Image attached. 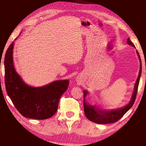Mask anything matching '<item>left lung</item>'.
<instances>
[{"mask_svg": "<svg viewBox=\"0 0 146 146\" xmlns=\"http://www.w3.org/2000/svg\"><path fill=\"white\" fill-rule=\"evenodd\" d=\"M127 44L130 46L135 48V46L130 39L128 38L127 40ZM137 53L140 62V71L138 73V76L136 81L135 87H134V91L132 94L131 99L128 104L125 106H123L122 108H117V109H112V110H102L97 108V106L90 105L87 103L86 100V97L88 95V91L84 90V113L86 117H87L88 119L93 122L99 123V124H107V123H111L116 122L118 120H120L125 113H126L129 109L132 107L133 104L135 102L136 97H137V93L138 91V84H139L140 76L142 73V63L141 59L139 53L137 50Z\"/></svg>", "mask_w": 146, "mask_h": 146, "instance_id": "left-lung-1", "label": "left lung"}]
</instances>
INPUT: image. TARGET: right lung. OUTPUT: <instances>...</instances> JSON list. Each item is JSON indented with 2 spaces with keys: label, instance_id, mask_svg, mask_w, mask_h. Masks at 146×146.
Instances as JSON below:
<instances>
[{
  "label": "right lung",
  "instance_id": "right-lung-1",
  "mask_svg": "<svg viewBox=\"0 0 146 146\" xmlns=\"http://www.w3.org/2000/svg\"><path fill=\"white\" fill-rule=\"evenodd\" d=\"M14 42L6 51L4 58L5 86L12 102L24 117L45 120L55 114L59 100L67 90L68 80H56L39 88L29 86L16 72L13 66Z\"/></svg>",
  "mask_w": 146,
  "mask_h": 146
}]
</instances>
